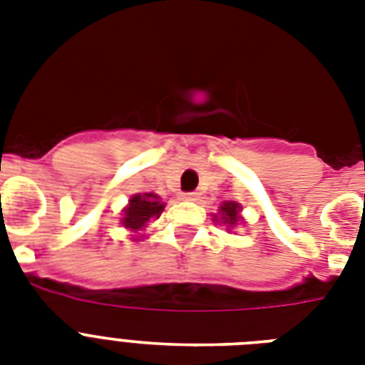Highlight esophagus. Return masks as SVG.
<instances>
[{"instance_id": "esophagus-1", "label": "esophagus", "mask_w": 365, "mask_h": 365, "mask_svg": "<svg viewBox=\"0 0 365 365\" xmlns=\"http://www.w3.org/2000/svg\"><path fill=\"white\" fill-rule=\"evenodd\" d=\"M180 199H182V200H197L199 197H197V193H182V195H180Z\"/></svg>"}]
</instances>
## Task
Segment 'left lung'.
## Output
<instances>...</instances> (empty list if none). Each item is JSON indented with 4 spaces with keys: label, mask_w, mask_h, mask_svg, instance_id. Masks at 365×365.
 Returning <instances> with one entry per match:
<instances>
[{
    "label": "left lung",
    "mask_w": 365,
    "mask_h": 365,
    "mask_svg": "<svg viewBox=\"0 0 365 365\" xmlns=\"http://www.w3.org/2000/svg\"><path fill=\"white\" fill-rule=\"evenodd\" d=\"M242 206L237 200H225L222 206H220V212L214 214V222L223 223L227 231L231 233L237 225H244V217H242Z\"/></svg>",
    "instance_id": "1"
}]
</instances>
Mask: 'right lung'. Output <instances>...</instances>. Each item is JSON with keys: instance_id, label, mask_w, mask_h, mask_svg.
I'll return each instance as SVG.
<instances>
[{"instance_id": "obj_1", "label": "right lung", "mask_w": 365, "mask_h": 365, "mask_svg": "<svg viewBox=\"0 0 365 365\" xmlns=\"http://www.w3.org/2000/svg\"><path fill=\"white\" fill-rule=\"evenodd\" d=\"M165 210V202L155 193H136L128 199V205L123 208L121 225L130 233L132 240L142 239V231L151 220H159Z\"/></svg>"}]
</instances>
